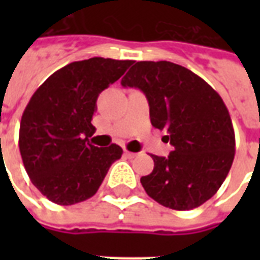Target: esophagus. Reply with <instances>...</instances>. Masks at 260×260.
<instances>
[{"label": "esophagus", "mask_w": 260, "mask_h": 260, "mask_svg": "<svg viewBox=\"0 0 260 260\" xmlns=\"http://www.w3.org/2000/svg\"><path fill=\"white\" fill-rule=\"evenodd\" d=\"M125 156H126L128 158H134V157H136V153L129 152V150H125Z\"/></svg>", "instance_id": "1"}]
</instances>
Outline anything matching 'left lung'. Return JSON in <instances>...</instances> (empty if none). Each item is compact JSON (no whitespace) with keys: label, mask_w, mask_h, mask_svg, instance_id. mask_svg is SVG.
<instances>
[{"label":"left lung","mask_w":260,"mask_h":260,"mask_svg":"<svg viewBox=\"0 0 260 260\" xmlns=\"http://www.w3.org/2000/svg\"><path fill=\"white\" fill-rule=\"evenodd\" d=\"M121 83L146 94L152 125L166 131L174 147L169 157L152 154L154 169L141 178L147 195L174 210L203 205L234 160V128L223 99L201 76L169 61L135 62Z\"/></svg>","instance_id":"obj_1"}]
</instances>
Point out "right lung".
I'll return each mask as SVG.
<instances>
[{
	"label": "right lung",
	"instance_id": "right-lung-1",
	"mask_svg": "<svg viewBox=\"0 0 260 260\" xmlns=\"http://www.w3.org/2000/svg\"><path fill=\"white\" fill-rule=\"evenodd\" d=\"M132 61H75L54 72L27 103L19 128V150L29 178L48 201L75 205L94 195L118 145L93 146L91 118L99 94L118 80Z\"/></svg>",
	"mask_w": 260,
	"mask_h": 260
}]
</instances>
